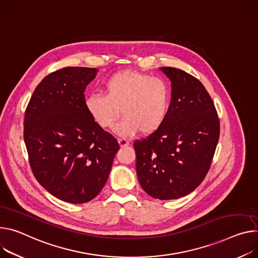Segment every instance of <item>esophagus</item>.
I'll list each match as a JSON object with an SVG mask.
<instances>
[{
  "label": "esophagus",
  "instance_id": "obj_1",
  "mask_svg": "<svg viewBox=\"0 0 258 258\" xmlns=\"http://www.w3.org/2000/svg\"><path fill=\"white\" fill-rule=\"evenodd\" d=\"M118 143H119L120 147H125L130 144L127 140H125V139H118Z\"/></svg>",
  "mask_w": 258,
  "mask_h": 258
}]
</instances>
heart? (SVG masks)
Here are the masks:
<instances>
[{"label": "heart", "instance_id": "b5f03b06", "mask_svg": "<svg viewBox=\"0 0 258 258\" xmlns=\"http://www.w3.org/2000/svg\"><path fill=\"white\" fill-rule=\"evenodd\" d=\"M105 95L92 93L85 100V108L92 120L102 128L111 127L123 118L114 133L123 138L141 131L150 135L166 121L171 104V89L167 81L136 71L112 75L105 83Z\"/></svg>", "mask_w": 258, "mask_h": 258}]
</instances>
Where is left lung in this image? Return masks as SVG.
Segmentation results:
<instances>
[{"label":"left lung","instance_id":"8db88e82","mask_svg":"<svg viewBox=\"0 0 258 258\" xmlns=\"http://www.w3.org/2000/svg\"><path fill=\"white\" fill-rule=\"evenodd\" d=\"M171 81L166 121L134 143L136 170L142 188L152 198L175 200L192 192L205 179L219 140L214 103L194 76L172 67L159 68Z\"/></svg>","mask_w":258,"mask_h":258}]
</instances>
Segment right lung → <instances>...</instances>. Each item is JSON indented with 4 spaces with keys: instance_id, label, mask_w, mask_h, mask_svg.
I'll return each instance as SVG.
<instances>
[{
    "instance_id": "right-lung-1",
    "label": "right lung",
    "mask_w": 258,
    "mask_h": 258,
    "mask_svg": "<svg viewBox=\"0 0 258 258\" xmlns=\"http://www.w3.org/2000/svg\"><path fill=\"white\" fill-rule=\"evenodd\" d=\"M98 69L68 67L46 76L25 115L23 139L38 182L71 204L95 199L109 177L118 142L85 108L84 91Z\"/></svg>"
}]
</instances>
